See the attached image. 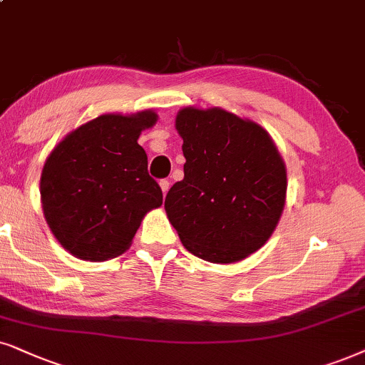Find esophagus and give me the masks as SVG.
<instances>
[{
	"label": "esophagus",
	"mask_w": 365,
	"mask_h": 365,
	"mask_svg": "<svg viewBox=\"0 0 365 365\" xmlns=\"http://www.w3.org/2000/svg\"><path fill=\"white\" fill-rule=\"evenodd\" d=\"M160 187H161V190H163V195H167V192H168V188H170V182H168L167 178L160 180Z\"/></svg>",
	"instance_id": "1"
}]
</instances>
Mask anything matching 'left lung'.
<instances>
[{
  "mask_svg": "<svg viewBox=\"0 0 365 365\" xmlns=\"http://www.w3.org/2000/svg\"><path fill=\"white\" fill-rule=\"evenodd\" d=\"M177 129L185 177L165 198L170 222L200 259L241 261L278 224L286 195L283 160L259 124L224 109H182Z\"/></svg>",
  "mask_w": 365,
  "mask_h": 365,
  "instance_id": "8db88e82",
  "label": "left lung"
}]
</instances>
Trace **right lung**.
<instances>
[{
    "label": "right lung",
    "mask_w": 365,
    "mask_h": 365,
    "mask_svg": "<svg viewBox=\"0 0 365 365\" xmlns=\"http://www.w3.org/2000/svg\"><path fill=\"white\" fill-rule=\"evenodd\" d=\"M153 110L135 116L104 114L72 131L45 161L40 195L57 241L86 261L123 255L143 217L163 204L138 145Z\"/></svg>",
    "instance_id": "right-lung-1"
}]
</instances>
